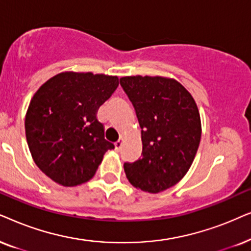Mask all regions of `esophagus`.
Instances as JSON below:
<instances>
[{
  "instance_id": "esophagus-1",
  "label": "esophagus",
  "mask_w": 251,
  "mask_h": 251,
  "mask_svg": "<svg viewBox=\"0 0 251 251\" xmlns=\"http://www.w3.org/2000/svg\"><path fill=\"white\" fill-rule=\"evenodd\" d=\"M122 147H123V139H120L115 143V148H116L117 151H119V150L122 149Z\"/></svg>"
}]
</instances>
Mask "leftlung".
Segmentation results:
<instances>
[{"label":"left lung","mask_w":251,"mask_h":251,"mask_svg":"<svg viewBox=\"0 0 251 251\" xmlns=\"http://www.w3.org/2000/svg\"><path fill=\"white\" fill-rule=\"evenodd\" d=\"M120 86L134 106L142 140L141 158L124 163L126 176L143 192H163L185 176L198 152L202 133L198 105L175 79L123 76Z\"/></svg>","instance_id":"8db88e82"}]
</instances>
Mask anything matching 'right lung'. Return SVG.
Wrapping results in <instances>:
<instances>
[{
	"label": "right lung",
	"mask_w": 251,
	"mask_h": 251,
	"mask_svg": "<svg viewBox=\"0 0 251 251\" xmlns=\"http://www.w3.org/2000/svg\"><path fill=\"white\" fill-rule=\"evenodd\" d=\"M118 85V76L62 72L36 91L25 132L33 159L47 176L65 187L94 176L106 150L115 148L96 113Z\"/></svg>",
	"instance_id": "add662e5"
}]
</instances>
